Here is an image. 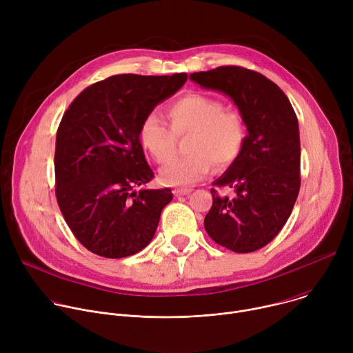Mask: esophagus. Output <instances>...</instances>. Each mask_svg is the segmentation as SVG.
I'll use <instances>...</instances> for the list:
<instances>
[{"label":"esophagus","instance_id":"obj_1","mask_svg":"<svg viewBox=\"0 0 353 353\" xmlns=\"http://www.w3.org/2000/svg\"><path fill=\"white\" fill-rule=\"evenodd\" d=\"M190 192H192V188H184V187H181V188H176L174 190V195H177V196H180V195H187V194H190Z\"/></svg>","mask_w":353,"mask_h":353}]
</instances>
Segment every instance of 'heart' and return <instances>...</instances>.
<instances>
[{
	"label": "heart",
	"instance_id": "obj_1",
	"mask_svg": "<svg viewBox=\"0 0 353 353\" xmlns=\"http://www.w3.org/2000/svg\"><path fill=\"white\" fill-rule=\"evenodd\" d=\"M170 128L157 114L146 116L138 128V141L157 163H166L174 154L176 137L191 134L188 157L176 158L161 170L168 185H191L212 169L229 168L237 161L247 138L243 116L225 109L215 97L187 94L168 108Z\"/></svg>",
	"mask_w": 353,
	"mask_h": 353
}]
</instances>
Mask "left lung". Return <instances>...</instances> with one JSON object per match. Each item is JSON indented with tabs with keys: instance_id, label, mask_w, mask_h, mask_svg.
I'll use <instances>...</instances> for the list:
<instances>
[{
	"instance_id": "left-lung-1",
	"label": "left lung",
	"mask_w": 353,
	"mask_h": 353,
	"mask_svg": "<svg viewBox=\"0 0 353 353\" xmlns=\"http://www.w3.org/2000/svg\"><path fill=\"white\" fill-rule=\"evenodd\" d=\"M204 89L229 96L243 116L247 138L240 157L214 183L234 195L211 190L204 226L210 237L234 253L267 245L283 228L300 190L299 123L286 94L260 72L218 67L194 72Z\"/></svg>"
}]
</instances>
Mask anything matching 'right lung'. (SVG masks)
I'll return each instance as SVG.
<instances>
[{
    "instance_id": "add662e5",
    "label": "right lung",
    "mask_w": 353,
    "mask_h": 353,
    "mask_svg": "<svg viewBox=\"0 0 353 353\" xmlns=\"http://www.w3.org/2000/svg\"><path fill=\"white\" fill-rule=\"evenodd\" d=\"M187 81V74L114 75L81 92L56 138V196L78 241L123 259L154 239L172 190L141 188L154 177L138 141L142 120Z\"/></svg>"
}]
</instances>
